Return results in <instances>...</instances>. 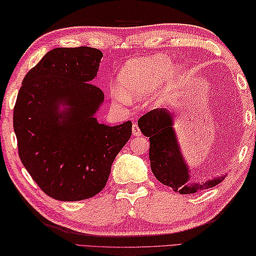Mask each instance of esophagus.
<instances>
[{
	"label": "esophagus",
	"mask_w": 256,
	"mask_h": 256,
	"mask_svg": "<svg viewBox=\"0 0 256 256\" xmlns=\"http://www.w3.org/2000/svg\"><path fill=\"white\" fill-rule=\"evenodd\" d=\"M132 135L136 136V137H140V136L142 135L140 129V127H138V126H137L136 124L132 126Z\"/></svg>",
	"instance_id": "esophagus-1"
}]
</instances>
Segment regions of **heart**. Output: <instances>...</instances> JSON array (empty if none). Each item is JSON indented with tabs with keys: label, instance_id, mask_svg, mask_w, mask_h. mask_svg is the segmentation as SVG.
<instances>
[{
	"label": "heart",
	"instance_id": "obj_1",
	"mask_svg": "<svg viewBox=\"0 0 256 256\" xmlns=\"http://www.w3.org/2000/svg\"><path fill=\"white\" fill-rule=\"evenodd\" d=\"M172 68V62L162 54L135 60L126 64L118 76V90L124 98L140 100L150 95ZM179 69H174L177 74Z\"/></svg>",
	"mask_w": 256,
	"mask_h": 256
}]
</instances>
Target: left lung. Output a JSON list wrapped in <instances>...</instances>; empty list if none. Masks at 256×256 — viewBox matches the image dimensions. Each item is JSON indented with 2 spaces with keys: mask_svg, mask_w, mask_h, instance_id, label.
Instances as JSON below:
<instances>
[{
  "mask_svg": "<svg viewBox=\"0 0 256 256\" xmlns=\"http://www.w3.org/2000/svg\"><path fill=\"white\" fill-rule=\"evenodd\" d=\"M172 122V116L166 108H154L138 120L142 132L150 137L148 156L150 169L156 178L180 194L208 190L222 182L224 176L200 184L192 182L176 140Z\"/></svg>",
  "mask_w": 256,
  "mask_h": 256,
  "instance_id": "obj_1",
  "label": "left lung"
}]
</instances>
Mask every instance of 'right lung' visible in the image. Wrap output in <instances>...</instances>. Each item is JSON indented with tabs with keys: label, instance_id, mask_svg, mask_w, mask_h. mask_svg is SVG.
<instances>
[{
	"label": "right lung",
	"instance_id": "right-lung-1",
	"mask_svg": "<svg viewBox=\"0 0 256 256\" xmlns=\"http://www.w3.org/2000/svg\"><path fill=\"white\" fill-rule=\"evenodd\" d=\"M102 56L88 46L52 50L28 71L16 100L20 160L40 190L58 200L98 194L132 135V121L110 127L94 118L104 100L92 84ZM61 102L70 108L58 114Z\"/></svg>",
	"mask_w": 256,
	"mask_h": 256
}]
</instances>
